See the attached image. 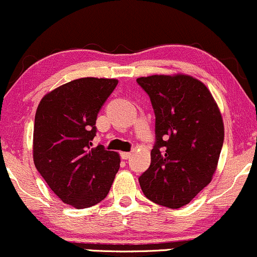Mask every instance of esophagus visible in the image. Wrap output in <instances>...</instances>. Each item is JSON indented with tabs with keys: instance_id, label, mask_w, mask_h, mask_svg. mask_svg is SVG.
Listing matches in <instances>:
<instances>
[{
	"instance_id": "1",
	"label": "esophagus",
	"mask_w": 257,
	"mask_h": 257,
	"mask_svg": "<svg viewBox=\"0 0 257 257\" xmlns=\"http://www.w3.org/2000/svg\"><path fill=\"white\" fill-rule=\"evenodd\" d=\"M120 156H121L122 160H128V158L131 157V153H127V151H123V153L120 154Z\"/></svg>"
}]
</instances>
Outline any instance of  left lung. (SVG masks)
Wrapping results in <instances>:
<instances>
[{"label": "left lung", "instance_id": "1", "mask_svg": "<svg viewBox=\"0 0 257 257\" xmlns=\"http://www.w3.org/2000/svg\"><path fill=\"white\" fill-rule=\"evenodd\" d=\"M156 116L151 164L139 177L149 200L169 208L188 204L211 182L224 142L220 110L207 87L188 75L137 78Z\"/></svg>", "mask_w": 257, "mask_h": 257}]
</instances>
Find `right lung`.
I'll use <instances>...</instances> for the list:
<instances>
[{
	"instance_id": "right-lung-1",
	"label": "right lung",
	"mask_w": 257,
	"mask_h": 257,
	"mask_svg": "<svg viewBox=\"0 0 257 257\" xmlns=\"http://www.w3.org/2000/svg\"><path fill=\"white\" fill-rule=\"evenodd\" d=\"M116 84L114 78H78L46 94L37 108L34 164L53 193L77 210L103 200L119 170L118 153L91 143L97 113Z\"/></svg>"
}]
</instances>
